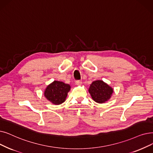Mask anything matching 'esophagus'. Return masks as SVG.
<instances>
[{
  "instance_id": "1",
  "label": "esophagus",
  "mask_w": 153,
  "mask_h": 153,
  "mask_svg": "<svg viewBox=\"0 0 153 153\" xmlns=\"http://www.w3.org/2000/svg\"><path fill=\"white\" fill-rule=\"evenodd\" d=\"M81 84H82V81H80V80H77V81H76V84L77 85H81Z\"/></svg>"
}]
</instances>
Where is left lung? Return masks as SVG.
Here are the masks:
<instances>
[{
	"mask_svg": "<svg viewBox=\"0 0 153 153\" xmlns=\"http://www.w3.org/2000/svg\"><path fill=\"white\" fill-rule=\"evenodd\" d=\"M89 92L95 102L102 104L108 101L113 93V89L101 80L93 81L90 85Z\"/></svg>",
	"mask_w": 153,
	"mask_h": 153,
	"instance_id": "1",
	"label": "left lung"
}]
</instances>
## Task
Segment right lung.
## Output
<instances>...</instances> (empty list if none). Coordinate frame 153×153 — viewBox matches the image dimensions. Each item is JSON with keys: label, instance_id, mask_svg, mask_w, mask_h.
<instances>
[{"label": "right lung", "instance_id": "obj_1", "mask_svg": "<svg viewBox=\"0 0 153 153\" xmlns=\"http://www.w3.org/2000/svg\"><path fill=\"white\" fill-rule=\"evenodd\" d=\"M70 89V85L63 82L54 81L48 85L45 89L44 96L52 104L59 105L65 101Z\"/></svg>", "mask_w": 153, "mask_h": 153}]
</instances>
